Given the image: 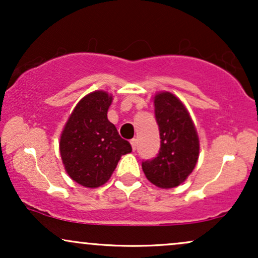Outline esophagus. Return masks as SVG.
<instances>
[{"mask_svg": "<svg viewBox=\"0 0 258 258\" xmlns=\"http://www.w3.org/2000/svg\"><path fill=\"white\" fill-rule=\"evenodd\" d=\"M131 146H132V149L136 150V148H137V139L133 138L131 141Z\"/></svg>", "mask_w": 258, "mask_h": 258, "instance_id": "34e87169", "label": "esophagus"}]
</instances>
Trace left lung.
Listing matches in <instances>:
<instances>
[{
  "instance_id": "obj_1",
  "label": "left lung",
  "mask_w": 258,
  "mask_h": 258,
  "mask_svg": "<svg viewBox=\"0 0 258 258\" xmlns=\"http://www.w3.org/2000/svg\"><path fill=\"white\" fill-rule=\"evenodd\" d=\"M154 106L161 144L158 156L142 162V168L154 185L174 188L193 172L199 158V137L188 110L174 94L156 93Z\"/></svg>"
}]
</instances>
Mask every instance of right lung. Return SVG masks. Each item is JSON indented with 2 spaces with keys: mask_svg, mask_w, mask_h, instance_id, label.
<instances>
[{
  "mask_svg": "<svg viewBox=\"0 0 258 258\" xmlns=\"http://www.w3.org/2000/svg\"><path fill=\"white\" fill-rule=\"evenodd\" d=\"M111 102L112 96L104 91L85 96L61 132L59 150L65 171L86 188L108 182L121 156L132 152L106 116Z\"/></svg>",
  "mask_w": 258,
  "mask_h": 258,
  "instance_id": "add662e5",
  "label": "right lung"
}]
</instances>
